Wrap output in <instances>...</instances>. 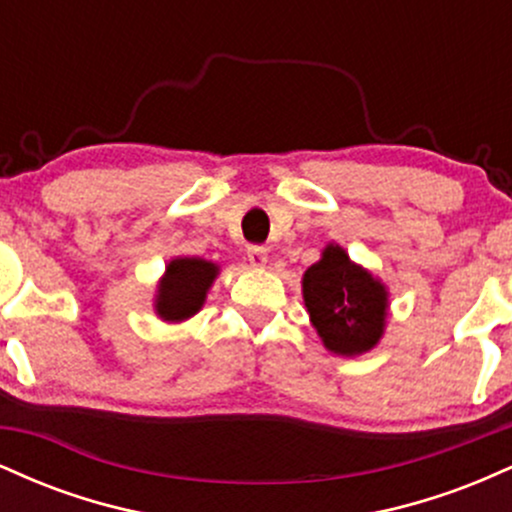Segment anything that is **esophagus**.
<instances>
[{"label": "esophagus", "mask_w": 512, "mask_h": 512, "mask_svg": "<svg viewBox=\"0 0 512 512\" xmlns=\"http://www.w3.org/2000/svg\"><path fill=\"white\" fill-rule=\"evenodd\" d=\"M248 262H250V267L264 269V267H267V262H269L267 250L260 248V245H255V248H250V250H248Z\"/></svg>", "instance_id": "obj_1"}]
</instances>
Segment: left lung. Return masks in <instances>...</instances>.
<instances>
[{
    "label": "left lung",
    "instance_id": "left-lung-1",
    "mask_svg": "<svg viewBox=\"0 0 512 512\" xmlns=\"http://www.w3.org/2000/svg\"><path fill=\"white\" fill-rule=\"evenodd\" d=\"M303 303L322 346L354 358L380 344L390 315V291L339 243H327L303 274Z\"/></svg>",
    "mask_w": 512,
    "mask_h": 512
}]
</instances>
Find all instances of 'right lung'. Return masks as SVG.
Returning <instances> with one entry per match:
<instances>
[{"label": "right lung", "instance_id": "obj_1", "mask_svg": "<svg viewBox=\"0 0 512 512\" xmlns=\"http://www.w3.org/2000/svg\"><path fill=\"white\" fill-rule=\"evenodd\" d=\"M221 267L204 257H173L156 284L154 313L168 325L190 320L207 303Z\"/></svg>", "mask_w": 512, "mask_h": 512}]
</instances>
